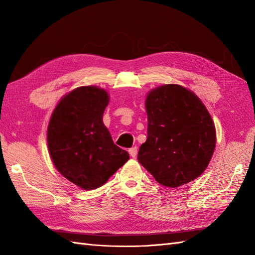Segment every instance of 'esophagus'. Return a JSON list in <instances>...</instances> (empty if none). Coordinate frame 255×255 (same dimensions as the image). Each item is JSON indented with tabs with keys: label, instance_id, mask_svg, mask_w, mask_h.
Listing matches in <instances>:
<instances>
[{
	"label": "esophagus",
	"instance_id": "esophagus-1",
	"mask_svg": "<svg viewBox=\"0 0 255 255\" xmlns=\"http://www.w3.org/2000/svg\"><path fill=\"white\" fill-rule=\"evenodd\" d=\"M128 152H129V154H130L131 158H136L137 152H138V149H137V147H132V148H130V149L128 150Z\"/></svg>",
	"mask_w": 255,
	"mask_h": 255
}]
</instances>
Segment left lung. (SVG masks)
Here are the masks:
<instances>
[{
  "label": "left lung",
  "instance_id": "obj_1",
  "mask_svg": "<svg viewBox=\"0 0 255 255\" xmlns=\"http://www.w3.org/2000/svg\"><path fill=\"white\" fill-rule=\"evenodd\" d=\"M148 138L138 161L155 181L171 188L196 180L216 148V128L204 103L178 84L151 90L145 97Z\"/></svg>",
  "mask_w": 255,
  "mask_h": 255
}]
</instances>
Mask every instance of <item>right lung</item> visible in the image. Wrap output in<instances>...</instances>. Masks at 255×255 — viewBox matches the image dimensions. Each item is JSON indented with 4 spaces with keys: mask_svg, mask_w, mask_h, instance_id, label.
<instances>
[{
    "mask_svg": "<svg viewBox=\"0 0 255 255\" xmlns=\"http://www.w3.org/2000/svg\"><path fill=\"white\" fill-rule=\"evenodd\" d=\"M108 103L106 90L80 86L59 101L48 124L47 143L53 165L86 191L104 185L129 160L103 123Z\"/></svg>",
    "mask_w": 255,
    "mask_h": 255,
    "instance_id": "1",
    "label": "right lung"
}]
</instances>
